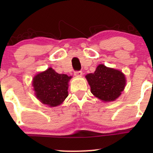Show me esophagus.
I'll list each match as a JSON object with an SVG mask.
<instances>
[{
  "label": "esophagus",
  "instance_id": "obj_1",
  "mask_svg": "<svg viewBox=\"0 0 153 153\" xmlns=\"http://www.w3.org/2000/svg\"><path fill=\"white\" fill-rule=\"evenodd\" d=\"M82 74V71H75L74 73V75L76 77H81Z\"/></svg>",
  "mask_w": 153,
  "mask_h": 153
}]
</instances>
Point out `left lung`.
I'll return each instance as SVG.
<instances>
[{
    "label": "left lung",
    "mask_w": 153,
    "mask_h": 153,
    "mask_svg": "<svg viewBox=\"0 0 153 153\" xmlns=\"http://www.w3.org/2000/svg\"><path fill=\"white\" fill-rule=\"evenodd\" d=\"M85 78L91 93L104 102L115 101L126 85L125 75L122 71L107 68L103 64L98 65L96 71L87 74Z\"/></svg>",
    "instance_id": "left-lung-1"
}]
</instances>
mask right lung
<instances>
[{"label": "right lung", "instance_id": "1", "mask_svg": "<svg viewBox=\"0 0 153 153\" xmlns=\"http://www.w3.org/2000/svg\"><path fill=\"white\" fill-rule=\"evenodd\" d=\"M71 78L65 74H59L49 68L33 78L35 96L44 104L51 107L59 106L68 97V82Z\"/></svg>", "mask_w": 153, "mask_h": 153}]
</instances>
